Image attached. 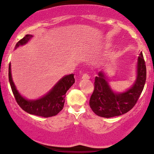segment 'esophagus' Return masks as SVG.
<instances>
[{
	"mask_svg": "<svg viewBox=\"0 0 154 154\" xmlns=\"http://www.w3.org/2000/svg\"><path fill=\"white\" fill-rule=\"evenodd\" d=\"M82 78L83 79H88L91 78V76H90L89 75H88V74H84V75H82Z\"/></svg>",
	"mask_w": 154,
	"mask_h": 154,
	"instance_id": "esophagus-1",
	"label": "esophagus"
}]
</instances>
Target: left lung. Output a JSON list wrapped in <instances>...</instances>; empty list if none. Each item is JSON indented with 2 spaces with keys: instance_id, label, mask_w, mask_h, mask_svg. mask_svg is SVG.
Returning a JSON list of instances; mask_svg holds the SVG:
<instances>
[{
  "instance_id": "left-lung-1",
  "label": "left lung",
  "mask_w": 154,
  "mask_h": 154,
  "mask_svg": "<svg viewBox=\"0 0 154 154\" xmlns=\"http://www.w3.org/2000/svg\"><path fill=\"white\" fill-rule=\"evenodd\" d=\"M94 91L90 98V106L96 115L110 118L120 116L131 110L137 103L146 80V66L142 53L137 59V77L132 88L124 93H116L111 89L108 77L103 72L98 73Z\"/></svg>"
}]
</instances>
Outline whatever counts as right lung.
Wrapping results in <instances>:
<instances>
[{
    "instance_id": "add662e5",
    "label": "right lung",
    "mask_w": 154,
    "mask_h": 154,
    "mask_svg": "<svg viewBox=\"0 0 154 154\" xmlns=\"http://www.w3.org/2000/svg\"><path fill=\"white\" fill-rule=\"evenodd\" d=\"M32 35H26L16 44L15 48L26 44L32 38ZM8 79L16 101L24 111L33 115L43 117H51L56 116L63 109L64 105L66 91L75 82L73 74L66 75L61 78L51 90L49 93L37 100H27L19 94L12 80L11 63L8 66Z\"/></svg>"
}]
</instances>
